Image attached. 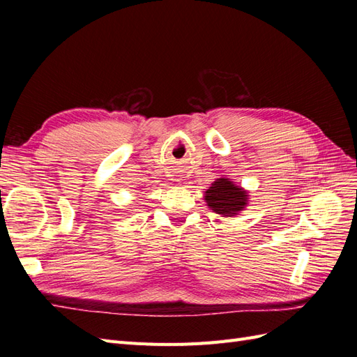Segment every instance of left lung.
Wrapping results in <instances>:
<instances>
[{
	"mask_svg": "<svg viewBox=\"0 0 357 357\" xmlns=\"http://www.w3.org/2000/svg\"><path fill=\"white\" fill-rule=\"evenodd\" d=\"M205 201L213 211L231 218L244 208L247 193L228 178H218L205 192Z\"/></svg>",
	"mask_w": 357,
	"mask_h": 357,
	"instance_id": "left-lung-1",
	"label": "left lung"
}]
</instances>
